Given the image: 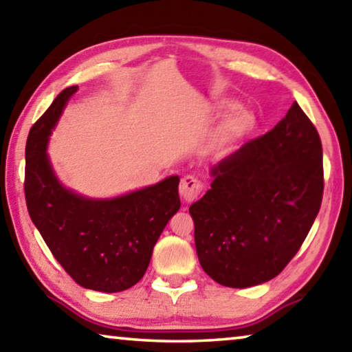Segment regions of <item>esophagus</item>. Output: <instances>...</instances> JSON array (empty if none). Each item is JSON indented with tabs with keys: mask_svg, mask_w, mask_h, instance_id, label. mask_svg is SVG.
Listing matches in <instances>:
<instances>
[{
	"mask_svg": "<svg viewBox=\"0 0 352 352\" xmlns=\"http://www.w3.org/2000/svg\"><path fill=\"white\" fill-rule=\"evenodd\" d=\"M201 190H203V184L198 181L195 176H186L182 177L179 184V195L186 203H192V201L199 197Z\"/></svg>",
	"mask_w": 352,
	"mask_h": 352,
	"instance_id": "esophagus-1",
	"label": "esophagus"
}]
</instances>
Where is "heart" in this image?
I'll return each mask as SVG.
<instances>
[{"instance_id": "1", "label": "heart", "mask_w": 352, "mask_h": 352, "mask_svg": "<svg viewBox=\"0 0 352 352\" xmlns=\"http://www.w3.org/2000/svg\"><path fill=\"white\" fill-rule=\"evenodd\" d=\"M230 112L223 120L220 128L215 132V142L220 145H229V143L237 142L240 138L250 135L257 126V118L254 112L248 111L245 107H239V104L232 100L220 101L215 106V112L221 115L224 112Z\"/></svg>"}]
</instances>
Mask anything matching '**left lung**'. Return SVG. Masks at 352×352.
Returning <instances> with one entry per match:
<instances>
[{
	"instance_id": "obj_1",
	"label": "left lung",
	"mask_w": 352,
	"mask_h": 352,
	"mask_svg": "<svg viewBox=\"0 0 352 352\" xmlns=\"http://www.w3.org/2000/svg\"><path fill=\"white\" fill-rule=\"evenodd\" d=\"M212 184L190 206L201 267L224 287L246 289L278 276L318 215L322 148L293 102L267 134L210 168Z\"/></svg>"
}]
</instances>
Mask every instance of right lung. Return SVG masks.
I'll use <instances>...</instances> for the list:
<instances>
[{
    "mask_svg": "<svg viewBox=\"0 0 352 352\" xmlns=\"http://www.w3.org/2000/svg\"><path fill=\"white\" fill-rule=\"evenodd\" d=\"M78 89H63L28 137V212L56 261L80 287L117 293L143 278L154 245L179 210V176L113 198H90L63 186L46 149Z\"/></svg>",
    "mask_w": 352,
    "mask_h": 352,
    "instance_id": "1",
    "label": "right lung"
}]
</instances>
